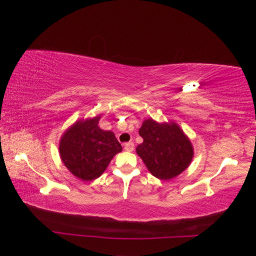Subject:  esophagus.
<instances>
[{"mask_svg": "<svg viewBox=\"0 0 256 256\" xmlns=\"http://www.w3.org/2000/svg\"><path fill=\"white\" fill-rule=\"evenodd\" d=\"M124 150L126 152H132L134 150V143H132V142L125 143L124 144Z\"/></svg>", "mask_w": 256, "mask_h": 256, "instance_id": "obj_1", "label": "esophagus"}]
</instances>
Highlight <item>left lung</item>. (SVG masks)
Instances as JSON below:
<instances>
[{
    "mask_svg": "<svg viewBox=\"0 0 256 256\" xmlns=\"http://www.w3.org/2000/svg\"><path fill=\"white\" fill-rule=\"evenodd\" d=\"M138 133L144 142L138 146L136 152L156 178L168 180L189 166L192 146L177 124H158L148 118Z\"/></svg>",
    "mask_w": 256,
    "mask_h": 256,
    "instance_id": "8db88e82",
    "label": "left lung"
}]
</instances>
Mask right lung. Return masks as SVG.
<instances>
[{"label": "right lung", "instance_id": "add662e5", "mask_svg": "<svg viewBox=\"0 0 256 256\" xmlns=\"http://www.w3.org/2000/svg\"><path fill=\"white\" fill-rule=\"evenodd\" d=\"M100 116L79 121L62 138L59 152L64 166L82 180H94L122 150L116 135L98 126Z\"/></svg>", "mask_w": 256, "mask_h": 256}]
</instances>
